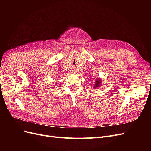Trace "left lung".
Masks as SVG:
<instances>
[{"label": "left lung", "mask_w": 151, "mask_h": 151, "mask_svg": "<svg viewBox=\"0 0 151 151\" xmlns=\"http://www.w3.org/2000/svg\"><path fill=\"white\" fill-rule=\"evenodd\" d=\"M102 79H97L94 82V88H99L100 86H101L102 84Z\"/></svg>", "instance_id": "obj_1"}]
</instances>
